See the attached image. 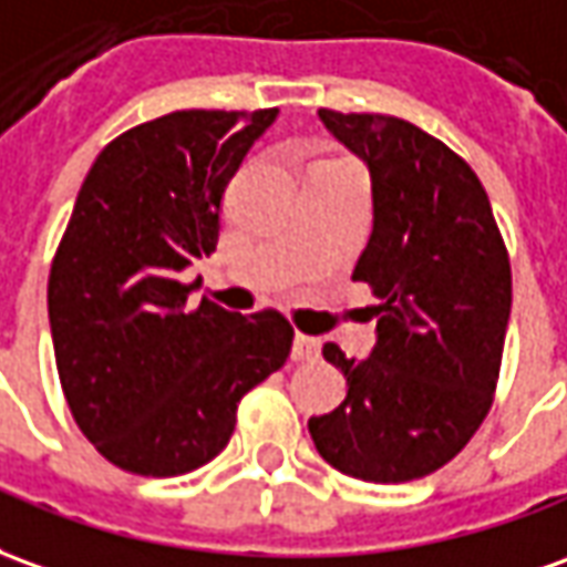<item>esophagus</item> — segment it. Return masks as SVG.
Returning a JSON list of instances; mask_svg holds the SVG:
<instances>
[{
  "label": "esophagus",
  "instance_id": "obj_1",
  "mask_svg": "<svg viewBox=\"0 0 567 567\" xmlns=\"http://www.w3.org/2000/svg\"><path fill=\"white\" fill-rule=\"evenodd\" d=\"M318 354H321V342L318 339L296 333V339H292V361H315Z\"/></svg>",
  "mask_w": 567,
  "mask_h": 567
}]
</instances>
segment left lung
I'll list each match as a JSON object with an SVG mask.
<instances>
[{"label":"left lung","mask_w":567,"mask_h":567,"mask_svg":"<svg viewBox=\"0 0 567 567\" xmlns=\"http://www.w3.org/2000/svg\"><path fill=\"white\" fill-rule=\"evenodd\" d=\"M318 116L370 172L373 231L351 280L380 306L370 358L323 346L349 395L308 432L351 478L413 482L454 460L487 416L513 308L509 256L478 175L447 144L382 113Z\"/></svg>","instance_id":"left-lung-1"}]
</instances>
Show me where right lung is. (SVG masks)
<instances>
[{"instance_id": "right-lung-1", "label": "right lung", "mask_w": 567, "mask_h": 567, "mask_svg": "<svg viewBox=\"0 0 567 567\" xmlns=\"http://www.w3.org/2000/svg\"><path fill=\"white\" fill-rule=\"evenodd\" d=\"M277 111H175L123 132L80 187L49 275L54 361L82 435L135 475L225 451L240 398L287 364L292 327L225 311L182 271L218 244L225 187Z\"/></svg>"}]
</instances>
